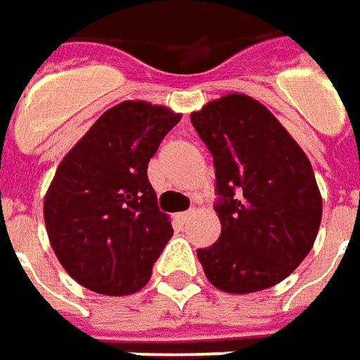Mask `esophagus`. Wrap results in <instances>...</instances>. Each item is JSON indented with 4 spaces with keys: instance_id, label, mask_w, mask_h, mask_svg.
Masks as SVG:
<instances>
[{
    "instance_id": "esophagus-1",
    "label": "esophagus",
    "mask_w": 360,
    "mask_h": 360,
    "mask_svg": "<svg viewBox=\"0 0 360 360\" xmlns=\"http://www.w3.org/2000/svg\"><path fill=\"white\" fill-rule=\"evenodd\" d=\"M190 216H192V210H186V212H180L176 218H178L180 222H188V220H190Z\"/></svg>"
}]
</instances>
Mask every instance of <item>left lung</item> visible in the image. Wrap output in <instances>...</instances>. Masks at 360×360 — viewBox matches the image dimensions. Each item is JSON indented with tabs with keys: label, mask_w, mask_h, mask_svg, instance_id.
Returning <instances> with one entry per match:
<instances>
[{
	"label": "left lung",
	"mask_w": 360,
	"mask_h": 360,
	"mask_svg": "<svg viewBox=\"0 0 360 360\" xmlns=\"http://www.w3.org/2000/svg\"><path fill=\"white\" fill-rule=\"evenodd\" d=\"M216 170L220 236L198 248L216 288L246 295L284 281L311 252L323 198L307 154L266 105L229 94L192 112Z\"/></svg>",
	"instance_id": "8db88e82"
}]
</instances>
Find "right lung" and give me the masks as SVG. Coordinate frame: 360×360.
Listing matches in <instances>:
<instances>
[{"label": "right lung", "instance_id": "add662e5", "mask_svg": "<svg viewBox=\"0 0 360 360\" xmlns=\"http://www.w3.org/2000/svg\"><path fill=\"white\" fill-rule=\"evenodd\" d=\"M166 105L110 108L60 162L44 198L51 248L82 286L124 297L140 290L174 234L148 180V162L180 122Z\"/></svg>", "mask_w": 360, "mask_h": 360}]
</instances>
